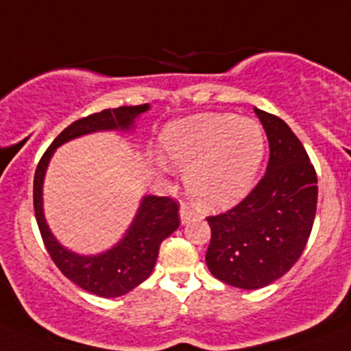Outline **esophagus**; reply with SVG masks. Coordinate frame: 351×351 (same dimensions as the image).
Returning a JSON list of instances; mask_svg holds the SVG:
<instances>
[{"mask_svg": "<svg viewBox=\"0 0 351 351\" xmlns=\"http://www.w3.org/2000/svg\"><path fill=\"white\" fill-rule=\"evenodd\" d=\"M193 217H195V213H193L189 206L182 204V206H180V219H182V223L183 224L189 223V221H192Z\"/></svg>", "mask_w": 351, "mask_h": 351, "instance_id": "esophagus-1", "label": "esophagus"}]
</instances>
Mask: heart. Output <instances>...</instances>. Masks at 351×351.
I'll use <instances>...</instances> for the list:
<instances>
[{
    "mask_svg": "<svg viewBox=\"0 0 351 351\" xmlns=\"http://www.w3.org/2000/svg\"><path fill=\"white\" fill-rule=\"evenodd\" d=\"M161 151L171 168L186 171V190L200 207L224 209L250 190L266 142L254 120L210 113L168 125Z\"/></svg>",
    "mask_w": 351,
    "mask_h": 351,
    "instance_id": "1",
    "label": "heart"
}]
</instances>
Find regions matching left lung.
Instances as JSON below:
<instances>
[{
  "label": "left lung",
  "mask_w": 351,
  "mask_h": 351,
  "mask_svg": "<svg viewBox=\"0 0 351 351\" xmlns=\"http://www.w3.org/2000/svg\"><path fill=\"white\" fill-rule=\"evenodd\" d=\"M269 162L252 192L226 213L206 217V262L214 278L243 290L280 280L300 258L317 209V175L304 145L281 118L257 110Z\"/></svg>",
  "instance_id": "8db88e82"
}]
</instances>
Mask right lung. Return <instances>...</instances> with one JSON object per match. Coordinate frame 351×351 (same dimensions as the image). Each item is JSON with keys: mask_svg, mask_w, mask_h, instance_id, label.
I'll return each mask as SVG.
<instances>
[{"mask_svg": "<svg viewBox=\"0 0 351 351\" xmlns=\"http://www.w3.org/2000/svg\"><path fill=\"white\" fill-rule=\"evenodd\" d=\"M149 104L104 110L73 121L53 141L40 158L34 175V213L46 250L58 269L82 290L104 298L121 297L151 276L159 247L180 226L178 204L171 197L147 195L142 199L134 223L123 240L99 255H77L58 243L47 228L43 213V182L56 147L80 135L101 130H128Z\"/></svg>", "mask_w": 351, "mask_h": 351, "instance_id": "right-lung-1", "label": "right lung"}]
</instances>
